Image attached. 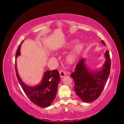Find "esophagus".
<instances>
[{"label": "esophagus", "instance_id": "34e87169", "mask_svg": "<svg viewBox=\"0 0 124 124\" xmlns=\"http://www.w3.org/2000/svg\"><path fill=\"white\" fill-rule=\"evenodd\" d=\"M59 74H60V77H61V78H63L66 76V73L62 69V70H60V71H59Z\"/></svg>", "mask_w": 124, "mask_h": 124}]
</instances>
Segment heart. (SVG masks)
<instances>
[{
  "mask_svg": "<svg viewBox=\"0 0 124 124\" xmlns=\"http://www.w3.org/2000/svg\"><path fill=\"white\" fill-rule=\"evenodd\" d=\"M76 41H72L70 43V44H73ZM84 48V44L83 43H78L75 46L73 49L67 54L66 57V62L69 65H72L76 62L79 56L83 52Z\"/></svg>",
  "mask_w": 124,
  "mask_h": 124,
  "instance_id": "b5f03b06",
  "label": "heart"
}]
</instances>
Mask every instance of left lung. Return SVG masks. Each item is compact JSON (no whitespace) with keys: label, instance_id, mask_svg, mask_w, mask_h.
Segmentation results:
<instances>
[{"label":"left lung","instance_id":"1","mask_svg":"<svg viewBox=\"0 0 124 124\" xmlns=\"http://www.w3.org/2000/svg\"><path fill=\"white\" fill-rule=\"evenodd\" d=\"M102 43L106 46L103 40ZM106 61L100 70L91 72L85 65V59L82 58L71 73L74 82L76 94L85 102H91L97 99L103 91L106 82L109 76L111 59L108 51L104 53Z\"/></svg>","mask_w":124,"mask_h":124}]
</instances>
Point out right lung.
I'll list each match as a JSON object with an SVG mask.
<instances>
[{"label": "right lung", "mask_w": 124, "mask_h": 124, "mask_svg": "<svg viewBox=\"0 0 124 124\" xmlns=\"http://www.w3.org/2000/svg\"><path fill=\"white\" fill-rule=\"evenodd\" d=\"M23 42V41L21 43ZM20 44L16 52V58L20 55ZM16 75L22 89L25 94L32 102L40 107L46 108L53 102L57 91V86L61 80L60 75L57 69L52 71H47L44 74L41 83L37 86L31 87L24 84L18 76L16 69V65L15 66Z\"/></svg>", "instance_id": "obj_1"}]
</instances>
